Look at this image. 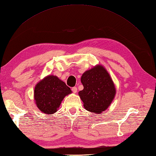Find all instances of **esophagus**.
<instances>
[{
	"label": "esophagus",
	"mask_w": 156,
	"mask_h": 156,
	"mask_svg": "<svg viewBox=\"0 0 156 156\" xmlns=\"http://www.w3.org/2000/svg\"><path fill=\"white\" fill-rule=\"evenodd\" d=\"M72 91H73V93H77V87H73V88H72Z\"/></svg>",
	"instance_id": "34e87169"
}]
</instances>
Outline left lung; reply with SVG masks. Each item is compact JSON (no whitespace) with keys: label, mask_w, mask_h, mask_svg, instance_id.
<instances>
[{"label":"left lung","mask_w":156,"mask_h":156,"mask_svg":"<svg viewBox=\"0 0 156 156\" xmlns=\"http://www.w3.org/2000/svg\"><path fill=\"white\" fill-rule=\"evenodd\" d=\"M81 81L83 89L79 95L87 111L100 114L107 110L116 94L115 83L107 69L97 65L84 72Z\"/></svg>","instance_id":"1"}]
</instances>
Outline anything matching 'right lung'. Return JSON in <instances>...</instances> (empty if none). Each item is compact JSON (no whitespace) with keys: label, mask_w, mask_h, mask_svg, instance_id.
I'll list each match as a JSON object with an SVG mask.
<instances>
[{"label":"right lung","mask_w":156,"mask_h":156,"mask_svg":"<svg viewBox=\"0 0 156 156\" xmlns=\"http://www.w3.org/2000/svg\"><path fill=\"white\" fill-rule=\"evenodd\" d=\"M71 93L69 87L57 76L49 75L37 83L34 97L41 112L51 115L58 111L64 97Z\"/></svg>","instance_id":"add662e5"}]
</instances>
